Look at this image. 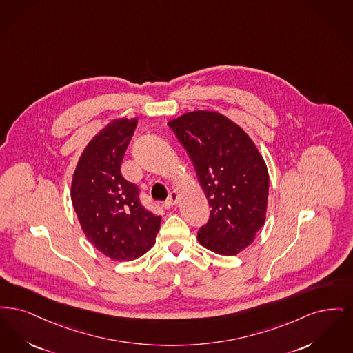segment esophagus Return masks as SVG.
Here are the masks:
<instances>
[{
  "label": "esophagus",
  "instance_id": "esophagus-1",
  "mask_svg": "<svg viewBox=\"0 0 353 353\" xmlns=\"http://www.w3.org/2000/svg\"><path fill=\"white\" fill-rule=\"evenodd\" d=\"M179 201V192L178 191H171L170 192L169 198L165 201L166 207H172Z\"/></svg>",
  "mask_w": 353,
  "mask_h": 353
}]
</instances>
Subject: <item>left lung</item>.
Returning <instances> with one entry per match:
<instances>
[{
  "label": "left lung",
  "instance_id": "8db88e82",
  "mask_svg": "<svg viewBox=\"0 0 353 353\" xmlns=\"http://www.w3.org/2000/svg\"><path fill=\"white\" fill-rule=\"evenodd\" d=\"M196 171L211 207L200 245L236 256L250 245L268 211L269 174L245 130L215 110H192L169 121Z\"/></svg>",
  "mask_w": 353,
  "mask_h": 353
}]
</instances>
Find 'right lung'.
Masks as SVG:
<instances>
[{
	"label": "right lung",
	"mask_w": 353,
	"mask_h": 353,
	"mask_svg": "<svg viewBox=\"0 0 353 353\" xmlns=\"http://www.w3.org/2000/svg\"><path fill=\"white\" fill-rule=\"evenodd\" d=\"M137 117L114 119L88 142L77 161L71 200L85 237L113 261H133L155 244L161 216L141 205L138 187L121 175Z\"/></svg>",
	"instance_id": "1"
}]
</instances>
